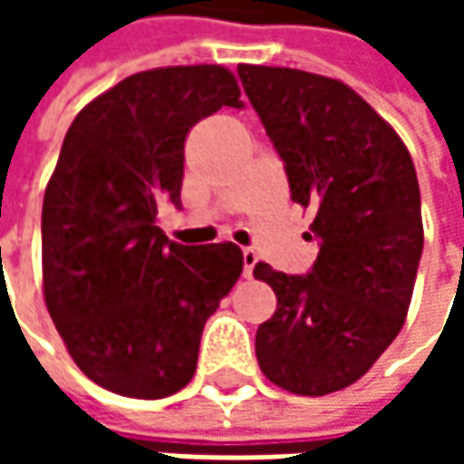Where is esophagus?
<instances>
[{
    "label": "esophagus",
    "instance_id": "34e87169",
    "mask_svg": "<svg viewBox=\"0 0 464 464\" xmlns=\"http://www.w3.org/2000/svg\"><path fill=\"white\" fill-rule=\"evenodd\" d=\"M256 263H258V253L253 251V248H246V251H243V276H246V278H251L253 276Z\"/></svg>",
    "mask_w": 464,
    "mask_h": 464
}]
</instances>
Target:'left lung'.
I'll use <instances>...</instances> for the list:
<instances>
[{
	"instance_id": "1",
	"label": "left lung",
	"mask_w": 464,
	"mask_h": 464,
	"mask_svg": "<svg viewBox=\"0 0 464 464\" xmlns=\"http://www.w3.org/2000/svg\"><path fill=\"white\" fill-rule=\"evenodd\" d=\"M238 79L291 198L315 211L321 248L305 276L253 268L278 298L256 358L278 388L328 395L362 378L405 323L422 256L418 173L390 123L343 82L251 64Z\"/></svg>"
}]
</instances>
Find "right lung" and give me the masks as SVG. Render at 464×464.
<instances>
[{
  "instance_id": "right-lung-1",
  "label": "right lung",
  "mask_w": 464,
  "mask_h": 464,
  "mask_svg": "<svg viewBox=\"0 0 464 464\" xmlns=\"http://www.w3.org/2000/svg\"><path fill=\"white\" fill-rule=\"evenodd\" d=\"M221 106L243 102L218 64L129 76L79 111L46 186L49 315L86 378L126 398L188 385L203 325L243 271L238 246H181L156 218L163 201L181 208L186 133Z\"/></svg>"
}]
</instances>
